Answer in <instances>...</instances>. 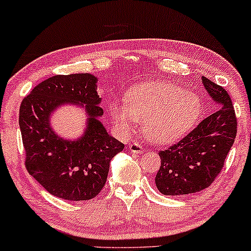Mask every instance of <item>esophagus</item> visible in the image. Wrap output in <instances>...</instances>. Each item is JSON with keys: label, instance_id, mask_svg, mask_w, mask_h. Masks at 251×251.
Here are the masks:
<instances>
[{"label": "esophagus", "instance_id": "esophagus-1", "mask_svg": "<svg viewBox=\"0 0 251 251\" xmlns=\"http://www.w3.org/2000/svg\"><path fill=\"white\" fill-rule=\"evenodd\" d=\"M129 149L132 153L136 154H142L143 152H144V148H143L141 144H138V143H132V144H130Z\"/></svg>", "mask_w": 251, "mask_h": 251}]
</instances>
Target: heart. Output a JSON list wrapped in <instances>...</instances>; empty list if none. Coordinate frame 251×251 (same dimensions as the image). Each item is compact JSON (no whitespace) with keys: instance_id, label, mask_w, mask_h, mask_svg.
<instances>
[{"instance_id":"b5f03b06","label":"heart","mask_w":251,"mask_h":251,"mask_svg":"<svg viewBox=\"0 0 251 251\" xmlns=\"http://www.w3.org/2000/svg\"><path fill=\"white\" fill-rule=\"evenodd\" d=\"M109 110L121 131L141 122L150 141L168 143L193 128L201 114V101L196 93L174 84L152 82L132 87L126 100L114 99Z\"/></svg>"}]
</instances>
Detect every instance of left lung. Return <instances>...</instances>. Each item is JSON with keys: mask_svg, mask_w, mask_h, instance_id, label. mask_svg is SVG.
<instances>
[{"mask_svg": "<svg viewBox=\"0 0 251 251\" xmlns=\"http://www.w3.org/2000/svg\"><path fill=\"white\" fill-rule=\"evenodd\" d=\"M201 82L220 107L180 142L159 151L161 165L155 185L166 196L194 194L210 187L236 137L237 122L229 94L206 77H201Z\"/></svg>", "mask_w": 251, "mask_h": 251, "instance_id": "left-lung-1", "label": "left lung"}]
</instances>
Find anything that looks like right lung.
I'll list each match as a JSON object with an SVG mask.
<instances>
[{"instance_id":"right-lung-1","label":"right lung","mask_w":251,"mask_h":251,"mask_svg":"<svg viewBox=\"0 0 251 251\" xmlns=\"http://www.w3.org/2000/svg\"><path fill=\"white\" fill-rule=\"evenodd\" d=\"M97 82L90 74L56 75L38 84L19 108L26 169L48 193L66 201L96 197L105 187L110 160L125 148L99 121L103 110ZM67 102L85 104L89 115L77 141L58 138L49 123L51 112Z\"/></svg>"}]
</instances>
